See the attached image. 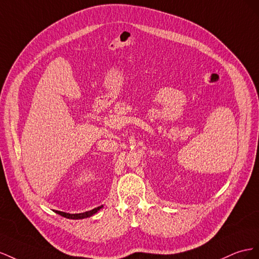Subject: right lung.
Segmentation results:
<instances>
[{
    "instance_id": "add662e5",
    "label": "right lung",
    "mask_w": 259,
    "mask_h": 259,
    "mask_svg": "<svg viewBox=\"0 0 259 259\" xmlns=\"http://www.w3.org/2000/svg\"><path fill=\"white\" fill-rule=\"evenodd\" d=\"M102 207H103V206H99V207L94 208L92 210H89V211H85V212H81V213H68V212L58 211V210H56L55 212H57L58 215H61V216L66 217V218H69V219H83V218H88V217L94 215V213L97 212L98 210H100Z\"/></svg>"
}]
</instances>
